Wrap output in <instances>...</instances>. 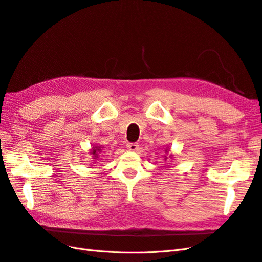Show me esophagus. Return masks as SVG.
<instances>
[{
	"instance_id": "obj_1",
	"label": "esophagus",
	"mask_w": 262,
	"mask_h": 262,
	"mask_svg": "<svg viewBox=\"0 0 262 262\" xmlns=\"http://www.w3.org/2000/svg\"><path fill=\"white\" fill-rule=\"evenodd\" d=\"M126 148L134 152V150H137L139 148V144L138 143H128L126 144Z\"/></svg>"
}]
</instances>
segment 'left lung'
<instances>
[{
    "mask_svg": "<svg viewBox=\"0 0 262 262\" xmlns=\"http://www.w3.org/2000/svg\"><path fill=\"white\" fill-rule=\"evenodd\" d=\"M166 152H168V149H166ZM170 156H171V155H170ZM165 160H167V157H166V158H165Z\"/></svg>",
    "mask_w": 262,
    "mask_h": 262,
    "instance_id": "obj_1",
    "label": "left lung"
}]
</instances>
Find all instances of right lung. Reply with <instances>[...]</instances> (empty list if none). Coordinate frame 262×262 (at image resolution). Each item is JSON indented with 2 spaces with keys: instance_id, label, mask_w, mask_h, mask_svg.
I'll use <instances>...</instances> for the list:
<instances>
[{
  "instance_id": "1",
  "label": "right lung",
  "mask_w": 262,
  "mask_h": 262,
  "mask_svg": "<svg viewBox=\"0 0 262 262\" xmlns=\"http://www.w3.org/2000/svg\"><path fill=\"white\" fill-rule=\"evenodd\" d=\"M101 146H93V148L90 150V153L93 155V157L95 158V160H98V156H99V153L101 152Z\"/></svg>"
}]
</instances>
